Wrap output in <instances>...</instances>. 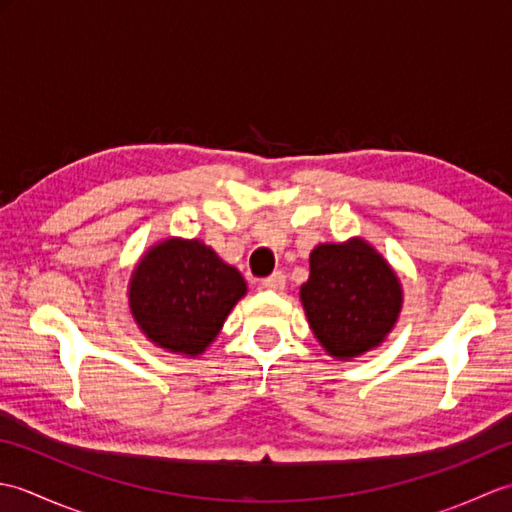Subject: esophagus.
<instances>
[{
	"label": "esophagus",
	"mask_w": 512,
	"mask_h": 512,
	"mask_svg": "<svg viewBox=\"0 0 512 512\" xmlns=\"http://www.w3.org/2000/svg\"><path fill=\"white\" fill-rule=\"evenodd\" d=\"M262 288H266V290H284L286 288V275L284 273H273L270 277L262 279Z\"/></svg>",
	"instance_id": "34e87169"
}]
</instances>
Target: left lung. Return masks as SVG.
<instances>
[{"mask_svg": "<svg viewBox=\"0 0 512 512\" xmlns=\"http://www.w3.org/2000/svg\"><path fill=\"white\" fill-rule=\"evenodd\" d=\"M402 297L396 270L363 237L314 246L310 277L299 288L314 339L336 361L383 345L398 323Z\"/></svg>", "mask_w": 512, "mask_h": 512, "instance_id": "left-lung-1", "label": "left lung"}]
</instances>
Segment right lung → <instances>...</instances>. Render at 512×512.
<instances>
[{
    "label": "right lung",
    "mask_w": 512,
    "mask_h": 512,
    "mask_svg": "<svg viewBox=\"0 0 512 512\" xmlns=\"http://www.w3.org/2000/svg\"><path fill=\"white\" fill-rule=\"evenodd\" d=\"M246 292L242 273L211 246L200 239L167 237L138 259L129 277L127 301L149 343L198 358L217 339Z\"/></svg>",
    "instance_id": "obj_1"
}]
</instances>
